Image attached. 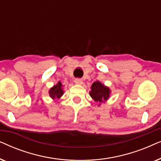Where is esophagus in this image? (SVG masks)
Listing matches in <instances>:
<instances>
[{
	"label": "esophagus",
	"mask_w": 161,
	"mask_h": 161,
	"mask_svg": "<svg viewBox=\"0 0 161 161\" xmlns=\"http://www.w3.org/2000/svg\"><path fill=\"white\" fill-rule=\"evenodd\" d=\"M75 83L76 84H82L83 80L81 78H75Z\"/></svg>",
	"instance_id": "esophagus-1"
}]
</instances>
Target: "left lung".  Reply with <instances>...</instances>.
<instances>
[{
  "instance_id": "obj_1",
  "label": "left lung",
  "mask_w": 161,
  "mask_h": 161,
  "mask_svg": "<svg viewBox=\"0 0 161 161\" xmlns=\"http://www.w3.org/2000/svg\"><path fill=\"white\" fill-rule=\"evenodd\" d=\"M91 89L92 91L89 92L90 96L94 99L95 102L100 103H103V100L108 99L110 89L99 81L92 83Z\"/></svg>"
}]
</instances>
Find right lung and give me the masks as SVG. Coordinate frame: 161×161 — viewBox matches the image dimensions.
Masks as SVG:
<instances>
[{"label": "right lung", "mask_w": 161, "mask_h": 161, "mask_svg": "<svg viewBox=\"0 0 161 161\" xmlns=\"http://www.w3.org/2000/svg\"><path fill=\"white\" fill-rule=\"evenodd\" d=\"M61 87H62V84H61V82H58L56 86L51 88L49 92L50 97H52L53 99L60 97L64 94L63 89Z\"/></svg>", "instance_id": "1"}]
</instances>
